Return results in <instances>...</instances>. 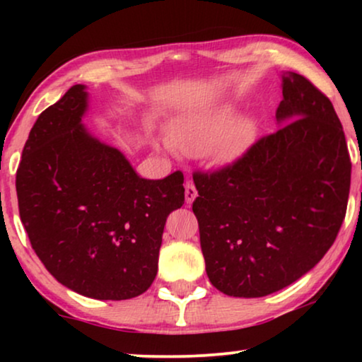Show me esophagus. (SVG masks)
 Wrapping results in <instances>:
<instances>
[{
    "mask_svg": "<svg viewBox=\"0 0 362 362\" xmlns=\"http://www.w3.org/2000/svg\"><path fill=\"white\" fill-rule=\"evenodd\" d=\"M196 197H197V189H196V186L192 185L191 181H187V182H186V186H185V199H186V204H187V206L192 204V202H194Z\"/></svg>",
    "mask_w": 362,
    "mask_h": 362,
    "instance_id": "1",
    "label": "esophagus"
}]
</instances>
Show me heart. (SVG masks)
<instances>
[{"label": "heart", "instance_id": "b5f03b06", "mask_svg": "<svg viewBox=\"0 0 362 362\" xmlns=\"http://www.w3.org/2000/svg\"><path fill=\"white\" fill-rule=\"evenodd\" d=\"M257 136L255 117H239L234 105H217L176 117L168 127V138L158 145L189 156L209 153L216 165L230 166L250 151Z\"/></svg>", "mask_w": 362, "mask_h": 362}]
</instances>
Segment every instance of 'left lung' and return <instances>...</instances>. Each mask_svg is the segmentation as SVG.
Wrapping results in <instances>:
<instances>
[{"label":"left lung","mask_w":362,"mask_h":362,"mask_svg":"<svg viewBox=\"0 0 362 362\" xmlns=\"http://www.w3.org/2000/svg\"><path fill=\"white\" fill-rule=\"evenodd\" d=\"M276 122L229 168L194 176L192 212L211 284L259 298L323 259L348 207L351 160L333 103L308 78L281 74Z\"/></svg>","instance_id":"8db88e82"}]
</instances>
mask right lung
<instances>
[{
  "instance_id": "obj_1",
  "label": "right lung",
  "mask_w": 362,
  "mask_h": 362,
  "mask_svg": "<svg viewBox=\"0 0 362 362\" xmlns=\"http://www.w3.org/2000/svg\"><path fill=\"white\" fill-rule=\"evenodd\" d=\"M87 110V87L77 83L39 115L16 173L19 216L59 284L95 300L135 298L155 280L185 180L180 171L141 177L118 148L88 132Z\"/></svg>"
}]
</instances>
